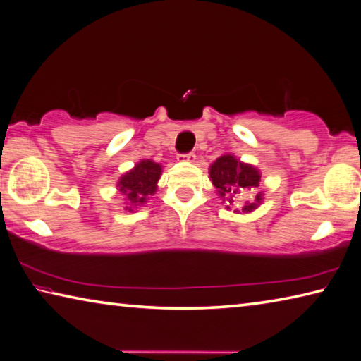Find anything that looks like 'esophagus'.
Wrapping results in <instances>:
<instances>
[{"label":"esophagus","mask_w":361,"mask_h":361,"mask_svg":"<svg viewBox=\"0 0 361 361\" xmlns=\"http://www.w3.org/2000/svg\"><path fill=\"white\" fill-rule=\"evenodd\" d=\"M177 159H179V161H188V163H193L195 159H197V155H195L193 152H188V153H179V155H177Z\"/></svg>","instance_id":"obj_1"}]
</instances>
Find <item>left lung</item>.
Instances as JSON below:
<instances>
[{
	"instance_id": "1",
	"label": "left lung",
	"mask_w": 361,
	"mask_h": 361,
	"mask_svg": "<svg viewBox=\"0 0 361 361\" xmlns=\"http://www.w3.org/2000/svg\"><path fill=\"white\" fill-rule=\"evenodd\" d=\"M209 177L212 185L217 188V193L224 202L233 203V195L241 190H251L259 187L261 173L251 164L240 161L233 155H222L209 166ZM262 202V193H257L254 202L243 206V212H251Z\"/></svg>"
}]
</instances>
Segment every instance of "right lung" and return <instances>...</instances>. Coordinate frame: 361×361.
I'll use <instances>...</instances> for the list:
<instances>
[{
  "mask_svg": "<svg viewBox=\"0 0 361 361\" xmlns=\"http://www.w3.org/2000/svg\"><path fill=\"white\" fill-rule=\"evenodd\" d=\"M161 177V164L152 159H142L135 166L123 174L118 180V188L125 195L129 206L128 211H133L137 206L147 203L150 195L157 192V182Z\"/></svg>",
  "mask_w": 361,
  "mask_h": 361,
  "instance_id": "1",
  "label": "right lung"
}]
</instances>
